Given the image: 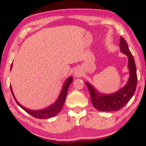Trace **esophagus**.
Masks as SVG:
<instances>
[{
	"instance_id": "1",
	"label": "esophagus",
	"mask_w": 146,
	"mask_h": 146,
	"mask_svg": "<svg viewBox=\"0 0 146 146\" xmlns=\"http://www.w3.org/2000/svg\"><path fill=\"white\" fill-rule=\"evenodd\" d=\"M82 71H81V70H80L79 68H77V69H76L75 71H74V76L76 77V78L82 76Z\"/></svg>"
}]
</instances>
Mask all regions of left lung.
<instances>
[{
  "label": "left lung",
  "instance_id": "obj_1",
  "mask_svg": "<svg viewBox=\"0 0 146 146\" xmlns=\"http://www.w3.org/2000/svg\"><path fill=\"white\" fill-rule=\"evenodd\" d=\"M120 51L128 57L129 78L126 85L113 94H104L99 93L90 83L85 82L90 94L93 105L100 111H111L120 109L131 100L136 90L137 76L134 59L129 50L125 40L122 36L120 37Z\"/></svg>",
  "mask_w": 146,
  "mask_h": 146
}]
</instances>
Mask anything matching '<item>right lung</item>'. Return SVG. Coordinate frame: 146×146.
Here are the masks:
<instances>
[{"instance_id":"add662e5","label":"right lung","mask_w":146,"mask_h":146,"mask_svg":"<svg viewBox=\"0 0 146 146\" xmlns=\"http://www.w3.org/2000/svg\"><path fill=\"white\" fill-rule=\"evenodd\" d=\"M12 63L11 66V70H12ZM72 82H73L72 77L71 76L68 77V78L66 80V82H64V83L63 85V87H62L60 94L59 95L57 100L53 104L51 105L50 106L43 108V109L36 110H30L29 108L24 107V106H23V105L19 103L14 95L11 85H10V88H11L12 94L14 97V98L15 99V102H16V103L19 106L23 108L24 110H25L27 113H28L29 114L31 115H32L34 117L37 118V119H47L56 115L61 110L62 108L63 107L65 100H66L68 88H69V86L71 83H72Z\"/></svg>"}]
</instances>
